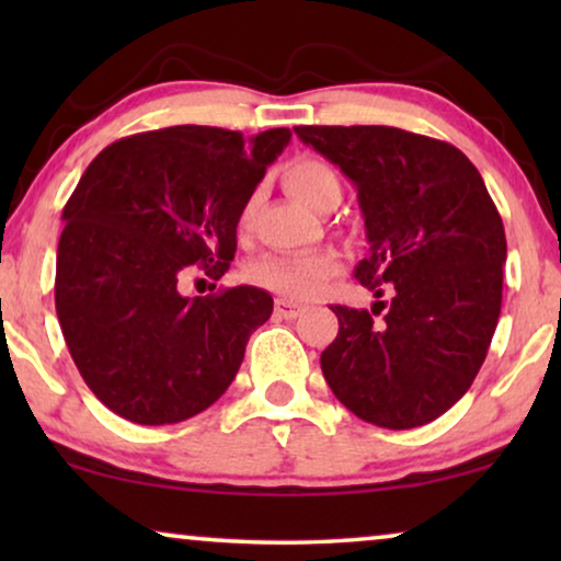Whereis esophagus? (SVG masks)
Here are the masks:
<instances>
[{"label":"esophagus","mask_w":561,"mask_h":561,"mask_svg":"<svg viewBox=\"0 0 561 561\" xmlns=\"http://www.w3.org/2000/svg\"><path fill=\"white\" fill-rule=\"evenodd\" d=\"M304 313V304L290 301V298H275V317L296 319Z\"/></svg>","instance_id":"obj_1"}]
</instances>
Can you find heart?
Instances as JSON below:
<instances>
[{"mask_svg": "<svg viewBox=\"0 0 561 561\" xmlns=\"http://www.w3.org/2000/svg\"><path fill=\"white\" fill-rule=\"evenodd\" d=\"M286 186L298 202L319 209L332 194H342V183L327 163L313 158H298L286 168ZM252 202L244 206L240 225L248 227ZM342 271V260L332 250L298 252V255H263L248 267V278L260 288L288 298L319 296L332 275Z\"/></svg>", "mask_w": 561, "mask_h": 561, "instance_id": "b5f03b06", "label": "heart"}]
</instances>
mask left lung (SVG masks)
Masks as SVG:
<instances>
[{
	"label": "left lung",
	"mask_w": 561,
	"mask_h": 561,
	"mask_svg": "<svg viewBox=\"0 0 561 561\" xmlns=\"http://www.w3.org/2000/svg\"><path fill=\"white\" fill-rule=\"evenodd\" d=\"M355 183L367 255L355 278L388 301L332 306V393L367 424L439 419L485 363L503 301L505 229L462 150L398 127H294ZM380 316V320H375Z\"/></svg>",
	"instance_id": "obj_1"
}]
</instances>
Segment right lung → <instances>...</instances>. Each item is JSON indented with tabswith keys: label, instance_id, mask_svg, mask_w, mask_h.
Returning a JSON list of instances; mask_svg holds the SVG:
<instances>
[{
	"label": "right lung",
	"instance_id": "right-lung-1",
	"mask_svg": "<svg viewBox=\"0 0 561 561\" xmlns=\"http://www.w3.org/2000/svg\"><path fill=\"white\" fill-rule=\"evenodd\" d=\"M288 142L286 127L244 140L179 125L112 142L83 171L64 209L56 311L81 378L117 416L179 424L234 380L271 294L188 298L179 283L188 265L227 273L237 221Z\"/></svg>",
	"mask_w": 561,
	"mask_h": 561
}]
</instances>
